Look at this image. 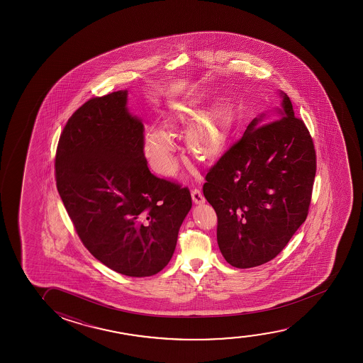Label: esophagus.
Masks as SVG:
<instances>
[{"label":"esophagus","mask_w":363,"mask_h":363,"mask_svg":"<svg viewBox=\"0 0 363 363\" xmlns=\"http://www.w3.org/2000/svg\"><path fill=\"white\" fill-rule=\"evenodd\" d=\"M191 196H192V199H194V202L196 204H203L206 202L203 194H201L199 189H194Z\"/></svg>","instance_id":"obj_1"}]
</instances>
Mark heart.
<instances>
[{
	"instance_id": "obj_1",
	"label": "heart",
	"mask_w": 363,
	"mask_h": 363,
	"mask_svg": "<svg viewBox=\"0 0 363 363\" xmlns=\"http://www.w3.org/2000/svg\"><path fill=\"white\" fill-rule=\"evenodd\" d=\"M199 115L189 106H179L164 120L169 130L181 126L189 128L197 123ZM229 116L227 113H216L194 125L186 135V143L194 159L209 164L217 160L227 143L229 135ZM143 151L154 171L162 176H172L177 171V147L169 133L159 128H150L143 138Z\"/></svg>"
}]
</instances>
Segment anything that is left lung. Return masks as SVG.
<instances>
[{
	"label": "left lung",
	"instance_id": "left-lung-1",
	"mask_svg": "<svg viewBox=\"0 0 363 363\" xmlns=\"http://www.w3.org/2000/svg\"><path fill=\"white\" fill-rule=\"evenodd\" d=\"M279 95L280 106L254 118L206 174L219 250L234 268L275 258L308 216L316 174L313 139L288 95Z\"/></svg>",
	"mask_w": 363,
	"mask_h": 363
}]
</instances>
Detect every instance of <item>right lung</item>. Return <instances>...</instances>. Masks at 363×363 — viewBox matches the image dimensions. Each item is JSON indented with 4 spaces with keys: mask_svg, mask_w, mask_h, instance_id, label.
<instances>
[{
    "mask_svg": "<svg viewBox=\"0 0 363 363\" xmlns=\"http://www.w3.org/2000/svg\"><path fill=\"white\" fill-rule=\"evenodd\" d=\"M143 138L128 90H119L72 115L55 155L57 189L85 248L135 278L169 264L192 207L189 189L150 172Z\"/></svg>",
    "mask_w": 363,
    "mask_h": 363,
    "instance_id": "right-lung-1",
    "label": "right lung"
}]
</instances>
